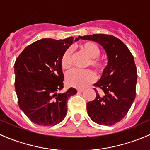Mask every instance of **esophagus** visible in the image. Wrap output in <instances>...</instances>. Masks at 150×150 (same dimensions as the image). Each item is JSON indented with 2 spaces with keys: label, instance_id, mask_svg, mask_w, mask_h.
Here are the masks:
<instances>
[{
  "label": "esophagus",
  "instance_id": "obj_1",
  "mask_svg": "<svg viewBox=\"0 0 150 150\" xmlns=\"http://www.w3.org/2000/svg\"><path fill=\"white\" fill-rule=\"evenodd\" d=\"M84 91V89H77V92H83Z\"/></svg>",
  "mask_w": 150,
  "mask_h": 150
}]
</instances>
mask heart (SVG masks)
<instances>
[{
  "instance_id": "1",
  "label": "heart",
  "mask_w": 150,
  "mask_h": 150,
  "mask_svg": "<svg viewBox=\"0 0 150 150\" xmlns=\"http://www.w3.org/2000/svg\"><path fill=\"white\" fill-rule=\"evenodd\" d=\"M80 50L89 58L86 66L93 68L97 73L101 74L104 71L105 64L99 58L100 50L96 44L86 42L79 45ZM61 64L64 70H69L72 66V50L67 49L64 52L61 59ZM95 80V74L89 69L73 70L66 74V82L69 86L75 88H84Z\"/></svg>"
}]
</instances>
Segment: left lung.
<instances>
[{
  "mask_svg": "<svg viewBox=\"0 0 150 150\" xmlns=\"http://www.w3.org/2000/svg\"><path fill=\"white\" fill-rule=\"evenodd\" d=\"M79 38L96 42L103 47L108 63L101 78L94 85L96 98L86 105L87 112L96 123L112 126L121 121L136 97L137 67L134 57L127 46L118 38L110 35L95 34Z\"/></svg>",
  "mask_w": 150,
  "mask_h": 150,
  "instance_id": "8db88e82",
  "label": "left lung"
}]
</instances>
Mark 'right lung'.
I'll list each match as a JSON object with an SVG mask.
<instances>
[{"instance_id": "obj_1", "label": "right lung", "mask_w": 150, "mask_h": 150, "mask_svg": "<svg viewBox=\"0 0 150 150\" xmlns=\"http://www.w3.org/2000/svg\"><path fill=\"white\" fill-rule=\"evenodd\" d=\"M79 38H44L26 47L14 64L15 89L20 109L40 126L56 125L67 114V101L76 94L74 88L59 93L64 76L61 59Z\"/></svg>"}]
</instances>
